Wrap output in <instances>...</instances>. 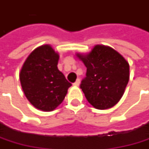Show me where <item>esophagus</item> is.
Returning <instances> with one entry per match:
<instances>
[{
	"instance_id": "1",
	"label": "esophagus",
	"mask_w": 149,
	"mask_h": 149,
	"mask_svg": "<svg viewBox=\"0 0 149 149\" xmlns=\"http://www.w3.org/2000/svg\"><path fill=\"white\" fill-rule=\"evenodd\" d=\"M79 84H80V80H79V79H78L77 80H76L74 83L73 84H74V86H79Z\"/></svg>"
}]
</instances>
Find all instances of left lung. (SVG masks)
Returning <instances> with one entry per match:
<instances>
[{"label": "left lung", "instance_id": "left-lung-1", "mask_svg": "<svg viewBox=\"0 0 149 149\" xmlns=\"http://www.w3.org/2000/svg\"><path fill=\"white\" fill-rule=\"evenodd\" d=\"M76 55L87 68L80 88L89 104L98 109L115 105L129 82V63L113 48L100 45L86 55Z\"/></svg>", "mask_w": 149, "mask_h": 149}]
</instances>
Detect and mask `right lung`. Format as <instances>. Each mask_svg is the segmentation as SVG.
I'll use <instances>...</instances> for the list:
<instances>
[{
    "instance_id": "obj_1",
    "label": "right lung",
    "mask_w": 149,
    "mask_h": 149,
    "mask_svg": "<svg viewBox=\"0 0 149 149\" xmlns=\"http://www.w3.org/2000/svg\"><path fill=\"white\" fill-rule=\"evenodd\" d=\"M59 54L49 45L34 49L20 72L24 94L34 107L52 111L60 105L71 84L58 70Z\"/></svg>"
}]
</instances>
